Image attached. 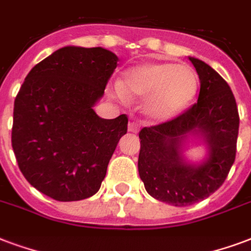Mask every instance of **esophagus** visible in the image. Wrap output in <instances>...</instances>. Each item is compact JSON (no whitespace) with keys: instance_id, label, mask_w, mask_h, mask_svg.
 <instances>
[{"instance_id":"1","label":"esophagus","mask_w":251,"mask_h":251,"mask_svg":"<svg viewBox=\"0 0 251 251\" xmlns=\"http://www.w3.org/2000/svg\"><path fill=\"white\" fill-rule=\"evenodd\" d=\"M128 131L129 132H133V133H137L140 131V124L136 123V122H132V123L128 124Z\"/></svg>"}]
</instances>
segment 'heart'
Here are the masks:
<instances>
[{"label":"heart","instance_id":"1","mask_svg":"<svg viewBox=\"0 0 251 251\" xmlns=\"http://www.w3.org/2000/svg\"><path fill=\"white\" fill-rule=\"evenodd\" d=\"M199 90L195 70L186 65L144 63L127 70L115 86L119 98H147V114L154 119L172 118L193 101Z\"/></svg>","mask_w":251,"mask_h":251}]
</instances>
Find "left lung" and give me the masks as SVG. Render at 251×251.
<instances>
[{
    "instance_id": "8db88e82",
    "label": "left lung",
    "mask_w": 251,
    "mask_h": 251,
    "mask_svg": "<svg viewBox=\"0 0 251 251\" xmlns=\"http://www.w3.org/2000/svg\"><path fill=\"white\" fill-rule=\"evenodd\" d=\"M189 61L200 78L197 103L139 132L137 167L146 190L175 206L202 201L224 184L235 160L240 128L235 98L225 79L205 62ZM189 133L201 134L209 147V159L201 166L186 164L179 154L181 141Z\"/></svg>"
}]
</instances>
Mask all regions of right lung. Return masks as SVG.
<instances>
[{"label":"right lung","instance_id":"add662e5","mask_svg":"<svg viewBox=\"0 0 251 251\" xmlns=\"http://www.w3.org/2000/svg\"><path fill=\"white\" fill-rule=\"evenodd\" d=\"M101 47H62L31 69L14 100L11 147L21 172L56 201L97 193L127 115L99 118L94 104L118 66Z\"/></svg>","mask_w":251,"mask_h":251}]
</instances>
